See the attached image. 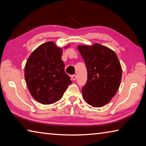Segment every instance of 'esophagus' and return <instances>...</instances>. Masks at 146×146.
Returning <instances> with one entry per match:
<instances>
[{
  "mask_svg": "<svg viewBox=\"0 0 146 146\" xmlns=\"http://www.w3.org/2000/svg\"><path fill=\"white\" fill-rule=\"evenodd\" d=\"M71 78H72L73 81H75V80H76L77 77H76V75H72V76H71Z\"/></svg>",
  "mask_w": 146,
  "mask_h": 146,
  "instance_id": "34e87169",
  "label": "esophagus"
}]
</instances>
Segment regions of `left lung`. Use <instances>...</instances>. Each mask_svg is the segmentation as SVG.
<instances>
[{
    "mask_svg": "<svg viewBox=\"0 0 146 146\" xmlns=\"http://www.w3.org/2000/svg\"><path fill=\"white\" fill-rule=\"evenodd\" d=\"M88 72L82 88L83 98L93 107H102L114 97L120 87L121 67L116 53L100 44L77 47Z\"/></svg>",
    "mask_w": 146,
    "mask_h": 146,
    "instance_id": "obj_1",
    "label": "left lung"
}]
</instances>
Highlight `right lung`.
<instances>
[{"label":"right lung","mask_w":146,"mask_h":146,"mask_svg":"<svg viewBox=\"0 0 146 146\" xmlns=\"http://www.w3.org/2000/svg\"><path fill=\"white\" fill-rule=\"evenodd\" d=\"M62 50L49 41L38 46L29 56L25 68L28 88L34 99L43 105L60 100L72 83L65 72Z\"/></svg>","instance_id":"right-lung-1"}]
</instances>
